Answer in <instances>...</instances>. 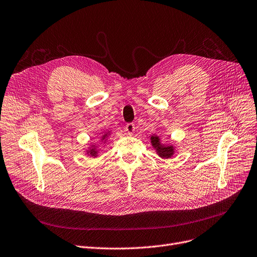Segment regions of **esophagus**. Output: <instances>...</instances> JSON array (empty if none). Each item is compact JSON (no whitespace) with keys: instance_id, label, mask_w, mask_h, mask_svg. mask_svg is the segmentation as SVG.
I'll use <instances>...</instances> for the list:
<instances>
[{"instance_id":"34e87169","label":"esophagus","mask_w":257,"mask_h":257,"mask_svg":"<svg viewBox=\"0 0 257 257\" xmlns=\"http://www.w3.org/2000/svg\"><path fill=\"white\" fill-rule=\"evenodd\" d=\"M125 129H126V131H127L128 135H132V133L136 131V125H135V124H132V122H129V124H127V125H126Z\"/></svg>"}]
</instances>
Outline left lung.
<instances>
[{
  "label": "left lung",
  "instance_id": "obj_1",
  "mask_svg": "<svg viewBox=\"0 0 257 257\" xmlns=\"http://www.w3.org/2000/svg\"><path fill=\"white\" fill-rule=\"evenodd\" d=\"M150 141H151V145L152 147L155 149L156 153H158V155L160 156V158L162 159H170L171 156H173L174 154V147L172 146V145H165L162 143L160 137L153 135L151 138H150Z\"/></svg>",
  "mask_w": 257,
  "mask_h": 257
}]
</instances>
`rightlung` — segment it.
Returning a JSON list of instances; mask_svg holds the SVG:
<instances>
[{
	"instance_id": "1",
	"label": "right lung",
	"mask_w": 257,
	"mask_h": 257,
	"mask_svg": "<svg viewBox=\"0 0 257 257\" xmlns=\"http://www.w3.org/2000/svg\"><path fill=\"white\" fill-rule=\"evenodd\" d=\"M109 133H110L109 131H108V132H106L105 135L101 138V143H105V142L107 141L108 136H109ZM86 152H87V154H88L89 156H92V158H96L97 154H98V147H97V146H95V145H91V146L88 148V150H87Z\"/></svg>"
}]
</instances>
